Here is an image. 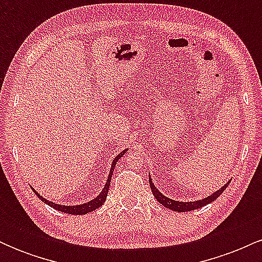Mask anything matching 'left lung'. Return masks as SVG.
Returning a JSON list of instances; mask_svg holds the SVG:
<instances>
[{"instance_id":"8db88e82","label":"left lung","mask_w":262,"mask_h":262,"mask_svg":"<svg viewBox=\"0 0 262 262\" xmlns=\"http://www.w3.org/2000/svg\"><path fill=\"white\" fill-rule=\"evenodd\" d=\"M229 182L230 181H228L224 186H222L218 191L213 192V193L208 197L202 198V200H198V201H192V202H182V201H175V200H171V198H169V197L164 196V194H162L161 192L155 187L154 182H152V180H151V176L149 175L150 188H151L154 197L162 204V206L166 207V208H169L171 210H175V212H188V210L198 209V208H201V207H204V206H207V204L212 203L213 201L217 200V198L221 196L222 193H223V191L227 188V186L229 185Z\"/></svg>"}]
</instances>
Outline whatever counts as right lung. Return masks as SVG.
I'll list each match as a JSON object with an SVG mask.
<instances>
[{
    "mask_svg": "<svg viewBox=\"0 0 262 262\" xmlns=\"http://www.w3.org/2000/svg\"><path fill=\"white\" fill-rule=\"evenodd\" d=\"M128 151V149L123 150V151L119 152L118 155L116 156V158L113 159L112 161V166H111V170H110V175L107 177V182L106 185H104V187L102 188V191L100 192V194H98L97 197H95L93 200L89 201L87 203H82V204H76V206H64V204H58V203H54L52 201H48L47 198H44L43 196H40V194L38 193L37 191H35L34 188H32L33 191H34V193L37 194L38 198L40 201H43L45 204H48V206H50L52 208L59 210V212H64V213H68V214H76V215H82V214H86V213H90L92 212V210L100 208L102 204L104 203V201L107 200V194H108V189H110V185H111V180H112V173L114 171V167H116V164L117 161L119 160V159L122 158L123 155L125 154V152Z\"/></svg>",
    "mask_w": 262,
    "mask_h": 262,
    "instance_id": "obj_1",
    "label": "right lung"
}]
</instances>
